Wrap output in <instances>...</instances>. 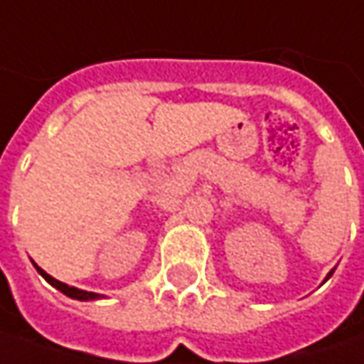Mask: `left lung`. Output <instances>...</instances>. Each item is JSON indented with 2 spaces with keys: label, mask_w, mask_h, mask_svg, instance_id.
Listing matches in <instances>:
<instances>
[{
  "label": "left lung",
  "mask_w": 364,
  "mask_h": 364,
  "mask_svg": "<svg viewBox=\"0 0 364 364\" xmlns=\"http://www.w3.org/2000/svg\"><path fill=\"white\" fill-rule=\"evenodd\" d=\"M331 274H333V269H331V272H330V276H331ZM330 276H328V278H330Z\"/></svg>",
  "instance_id": "obj_1"
}]
</instances>
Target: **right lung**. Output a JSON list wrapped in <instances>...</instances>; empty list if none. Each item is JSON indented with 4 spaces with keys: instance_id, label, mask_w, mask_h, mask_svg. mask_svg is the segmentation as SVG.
Returning a JSON list of instances; mask_svg holds the SVG:
<instances>
[{
    "instance_id": "1",
    "label": "right lung",
    "mask_w": 364,
    "mask_h": 364,
    "mask_svg": "<svg viewBox=\"0 0 364 364\" xmlns=\"http://www.w3.org/2000/svg\"><path fill=\"white\" fill-rule=\"evenodd\" d=\"M36 272L51 284V287H55L57 290H61L63 294H68V296H72V299H77V301H92V299H98L97 292H86V290H80L75 289V287H68V284H63V282H59V280H55L53 276H49L45 269H41V267L36 266Z\"/></svg>"
}]
</instances>
